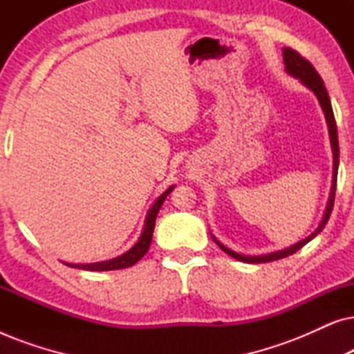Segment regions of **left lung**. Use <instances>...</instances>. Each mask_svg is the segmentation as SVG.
I'll use <instances>...</instances> for the list:
<instances>
[{
	"label": "left lung",
	"instance_id": "1",
	"mask_svg": "<svg viewBox=\"0 0 354 354\" xmlns=\"http://www.w3.org/2000/svg\"><path fill=\"white\" fill-rule=\"evenodd\" d=\"M283 55V64H285V71H287L288 75L298 79L301 84L313 91L316 95V98L321 104L322 113L326 115V122L328 127V137H330V147H332V154H333V176H332V187H330V195H328V201L326 206V211H324V216L321 222H319L317 229L309 234L306 239L299 240L298 243H295L292 246L285 250H279L274 251V253L269 254H261V256H248V254H240L236 251L227 248L225 245H222L219 240L216 239L214 235L211 234L212 240L216 241L217 246L227 253L232 258L236 261H241V263H250V264H258V263H270V261H277L282 258H287V256L297 253L298 250H301L308 241H311L314 236H316L319 232H322L324 227H326L328 217H330L332 207H333V200H335V188H337V172H338V156H340V151H338V137H337V124H335V118H333V111H332V104H330V98H328V93L324 86V82L321 79V75L317 74V71L314 69L313 64L309 61L304 59L303 56H299L297 51L292 50V48H283L282 50Z\"/></svg>",
	"mask_w": 354,
	"mask_h": 354
}]
</instances>
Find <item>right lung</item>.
<instances>
[{
	"label": "right lung",
	"mask_w": 354,
	"mask_h": 354,
	"mask_svg": "<svg viewBox=\"0 0 354 354\" xmlns=\"http://www.w3.org/2000/svg\"><path fill=\"white\" fill-rule=\"evenodd\" d=\"M172 190H174V185L169 187L167 190L164 192L161 196H158V200L153 203V206L149 207L148 212H147V217H145V224H143L142 234H140L138 240L135 241V245L132 246V248L125 251V253L118 256V258H113V259H108V261H100V263H91V264L64 263V264L71 266V268L84 269V270H115V269L130 268V266L137 264L138 261L148 253L149 245H151V240H153V232H154V224H156V216H158L159 209H161L164 200H166L167 195Z\"/></svg>",
	"instance_id": "1"
}]
</instances>
